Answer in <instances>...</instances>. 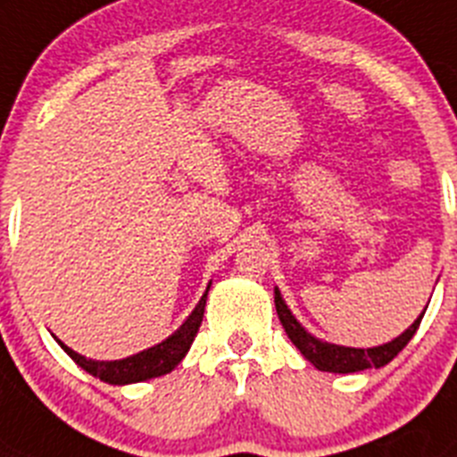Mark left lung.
<instances>
[{
	"mask_svg": "<svg viewBox=\"0 0 457 457\" xmlns=\"http://www.w3.org/2000/svg\"><path fill=\"white\" fill-rule=\"evenodd\" d=\"M275 307H277V317L282 321L284 330H287L288 340L294 342L300 349V353L307 358V361L314 365L321 372H340V374H351V372H361V370L370 368H384L386 362H391L393 358L409 345V340L414 337V333L420 326V314L407 330H404L400 337H395L388 345L372 346V349H353V346H340V345H330V342H323L319 337H314L312 333H307L303 326L298 323V319L291 314V310L287 307V303L282 300V294L279 288H275ZM428 310V307H425Z\"/></svg>",
	"mask_w": 457,
	"mask_h": 457,
	"instance_id": "1",
	"label": "left lung"
}]
</instances>
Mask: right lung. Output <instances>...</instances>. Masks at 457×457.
<instances>
[{
  "instance_id": "add662e5",
  "label": "right lung",
  "mask_w": 457,
  "mask_h": 457,
  "mask_svg": "<svg viewBox=\"0 0 457 457\" xmlns=\"http://www.w3.org/2000/svg\"><path fill=\"white\" fill-rule=\"evenodd\" d=\"M210 288V287H208ZM208 288L203 298L198 300V305L194 307L187 321L182 323L180 328L175 330L170 337H166L159 345L150 346V349L140 351V353H134V356L122 358V361H92V358H85L80 353H76L73 349L60 342L62 349L73 358L76 365L89 372L96 379L106 381V384L112 386H124V384H136V381H147L154 379V377H162V374H169L170 370H175V365L185 358V353L189 351L191 342L196 337L198 328H201L203 321V312H205V298H208Z\"/></svg>"
}]
</instances>
